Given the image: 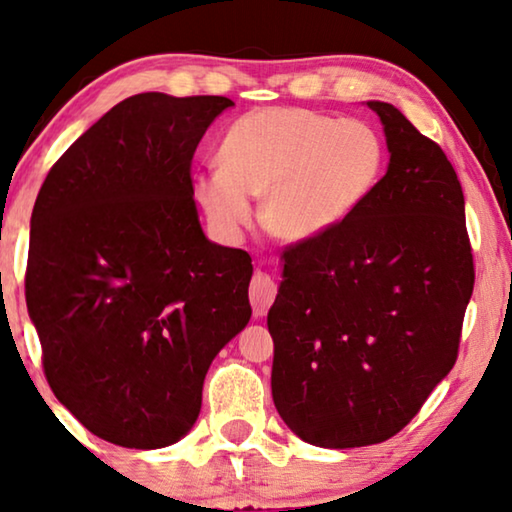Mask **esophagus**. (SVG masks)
I'll use <instances>...</instances> for the list:
<instances>
[{
  "mask_svg": "<svg viewBox=\"0 0 512 512\" xmlns=\"http://www.w3.org/2000/svg\"><path fill=\"white\" fill-rule=\"evenodd\" d=\"M278 296V282L269 271L257 269L250 280V303H253L255 317H264L266 310L271 308V303Z\"/></svg>",
  "mask_w": 512,
  "mask_h": 512,
  "instance_id": "1",
  "label": "esophagus"
}]
</instances>
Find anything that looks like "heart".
<instances>
[{"label": "heart", "mask_w": 512, "mask_h": 512, "mask_svg": "<svg viewBox=\"0 0 512 512\" xmlns=\"http://www.w3.org/2000/svg\"><path fill=\"white\" fill-rule=\"evenodd\" d=\"M384 140L370 124L303 108L243 114L218 147V170L195 179V200L220 234L248 225V197H264L262 223L280 241L333 230L375 190Z\"/></svg>", "instance_id": "1"}]
</instances>
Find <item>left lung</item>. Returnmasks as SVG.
Segmentation results:
<instances>
[{
	"instance_id": "1",
	"label": "left lung",
	"mask_w": 512,
	"mask_h": 512,
	"mask_svg": "<svg viewBox=\"0 0 512 512\" xmlns=\"http://www.w3.org/2000/svg\"><path fill=\"white\" fill-rule=\"evenodd\" d=\"M391 163L354 213L282 250L266 324L278 414L322 448L381 444L457 361L474 292L464 195L441 147L388 103Z\"/></svg>"
}]
</instances>
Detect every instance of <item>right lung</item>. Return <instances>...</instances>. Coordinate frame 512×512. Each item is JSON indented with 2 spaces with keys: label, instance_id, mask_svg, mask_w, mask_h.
Wrapping results in <instances>:
<instances>
[{
  "label": "right lung",
  "instance_id": "add662e5",
  "mask_svg": "<svg viewBox=\"0 0 512 512\" xmlns=\"http://www.w3.org/2000/svg\"><path fill=\"white\" fill-rule=\"evenodd\" d=\"M225 96L121 101L50 167L25 273L45 379L110 444L163 448L197 421L216 354L248 324L246 250L204 236L190 165Z\"/></svg>",
  "mask_w": 512,
  "mask_h": 512
}]
</instances>
